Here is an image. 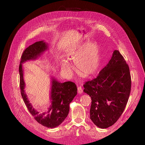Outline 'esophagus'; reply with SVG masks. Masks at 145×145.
<instances>
[{"label":"esophagus","mask_w":145,"mask_h":145,"mask_svg":"<svg viewBox=\"0 0 145 145\" xmlns=\"http://www.w3.org/2000/svg\"><path fill=\"white\" fill-rule=\"evenodd\" d=\"M82 92H83V89H82V87L79 86V87L78 88V93L79 94H81V93H82Z\"/></svg>","instance_id":"1"}]
</instances>
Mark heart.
<instances>
[{"label": "heart", "mask_w": 145, "mask_h": 145, "mask_svg": "<svg viewBox=\"0 0 145 145\" xmlns=\"http://www.w3.org/2000/svg\"><path fill=\"white\" fill-rule=\"evenodd\" d=\"M65 56L69 60H74L76 71L80 76L88 78L97 71L100 63V46L96 42L82 43L69 48ZM62 69L69 73L72 66L66 60L60 63Z\"/></svg>", "instance_id": "heart-1"}]
</instances>
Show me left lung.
<instances>
[{
    "label": "left lung",
    "instance_id": "left-lung-1",
    "mask_svg": "<svg viewBox=\"0 0 145 145\" xmlns=\"http://www.w3.org/2000/svg\"><path fill=\"white\" fill-rule=\"evenodd\" d=\"M83 86V92L92 99L90 118L93 123L105 129L116 122L125 110L131 89L129 67L120 52L114 51L97 77Z\"/></svg>",
    "mask_w": 145,
    "mask_h": 145
}]
</instances>
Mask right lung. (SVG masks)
Segmentation results:
<instances>
[{
	"mask_svg": "<svg viewBox=\"0 0 145 145\" xmlns=\"http://www.w3.org/2000/svg\"><path fill=\"white\" fill-rule=\"evenodd\" d=\"M48 44L41 40L36 42L27 48L23 53L19 65L20 88L21 95L26 107L35 119L42 125L50 128L59 126L65 120L69 112V105L77 95V87L70 81L61 83L51 76L50 92V105L48 110L40 113L33 108L25 93L23 65L27 61L36 60L48 49Z\"/></svg>",
	"mask_w": 145,
	"mask_h": 145,
	"instance_id": "obj_1",
	"label": "right lung"
}]
</instances>
